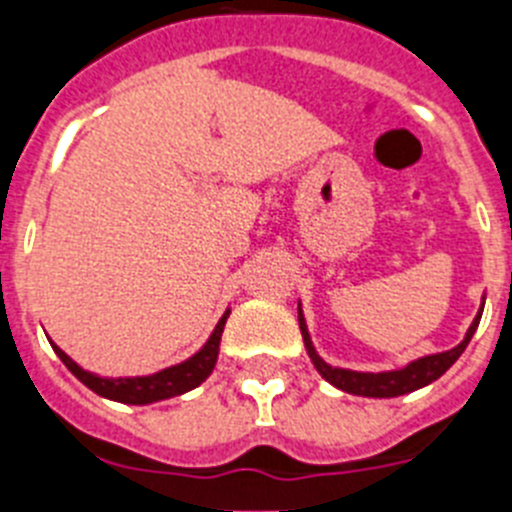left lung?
Returning a JSON list of instances; mask_svg holds the SVG:
<instances>
[{"mask_svg":"<svg viewBox=\"0 0 512 512\" xmlns=\"http://www.w3.org/2000/svg\"><path fill=\"white\" fill-rule=\"evenodd\" d=\"M474 328L477 323L469 328L467 338L459 343L456 348L451 351H443V354H433V356H425V359L413 361L410 366L400 369V372H382V374H361V372H348V369H336V366H328L318 354H315V348H312L310 336H307V328L300 318V330H302V338H305V348L307 354H310L312 364L323 374V379H328L333 387L338 390L348 392V395H361V397H400V395H408V392L420 390L425 384H431L433 379L441 377L451 364L461 356V351L467 348L469 338H472Z\"/></svg>","mask_w":512,"mask_h":512,"instance_id":"obj_1","label":"left lung"}]
</instances>
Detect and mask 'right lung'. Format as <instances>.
Here are the masks:
<instances>
[{
	"mask_svg": "<svg viewBox=\"0 0 512 512\" xmlns=\"http://www.w3.org/2000/svg\"><path fill=\"white\" fill-rule=\"evenodd\" d=\"M220 333L223 330H215V336L207 341V346L202 348L200 354L194 359L184 361L179 366H171V369H164V372L151 374V377H135V379H102L92 377V374L81 372L79 366H74L79 377L92 387L97 395L110 397V400L128 402V405H146V402L156 400H169V397L184 395V392L200 387L210 372L215 369L217 361V348H220Z\"/></svg>",
	"mask_w": 512,
	"mask_h": 512,
	"instance_id": "add662e5",
	"label": "right lung"
}]
</instances>
